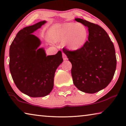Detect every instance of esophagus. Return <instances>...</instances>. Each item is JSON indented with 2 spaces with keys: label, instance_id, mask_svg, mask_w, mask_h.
<instances>
[{
  "label": "esophagus",
  "instance_id": "esophagus-1",
  "mask_svg": "<svg viewBox=\"0 0 126 126\" xmlns=\"http://www.w3.org/2000/svg\"><path fill=\"white\" fill-rule=\"evenodd\" d=\"M63 59L64 60H66V59H67V55L65 54L64 53H63Z\"/></svg>",
  "mask_w": 126,
  "mask_h": 126
}]
</instances>
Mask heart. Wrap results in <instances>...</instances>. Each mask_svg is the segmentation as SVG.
<instances>
[{
	"instance_id": "b5f03b06",
	"label": "heart",
	"mask_w": 126,
	"mask_h": 126,
	"mask_svg": "<svg viewBox=\"0 0 126 126\" xmlns=\"http://www.w3.org/2000/svg\"><path fill=\"white\" fill-rule=\"evenodd\" d=\"M88 31L81 23H66L56 30L53 38L57 41H65V44L72 50H79L85 45Z\"/></svg>"
}]
</instances>
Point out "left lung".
Segmentation results:
<instances>
[{"label":"left lung","instance_id":"left-lung-1","mask_svg":"<svg viewBox=\"0 0 126 126\" xmlns=\"http://www.w3.org/2000/svg\"><path fill=\"white\" fill-rule=\"evenodd\" d=\"M76 21L88 27V41L79 50L63 51L72 63L74 85L79 90L94 94L106 87L114 75L117 59L113 43L107 32L96 24L81 18Z\"/></svg>","mask_w":126,"mask_h":126}]
</instances>
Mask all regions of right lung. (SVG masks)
<instances>
[{
  "label": "right lung",
  "mask_w": 126,
  "mask_h": 126,
  "mask_svg": "<svg viewBox=\"0 0 126 126\" xmlns=\"http://www.w3.org/2000/svg\"><path fill=\"white\" fill-rule=\"evenodd\" d=\"M46 22L21 30L9 49V69L14 82L22 93L33 97L50 94L56 69L63 61L61 51L47 56L44 48H38L41 41L32 33Z\"/></svg>",
  "instance_id": "1"
}]
</instances>
